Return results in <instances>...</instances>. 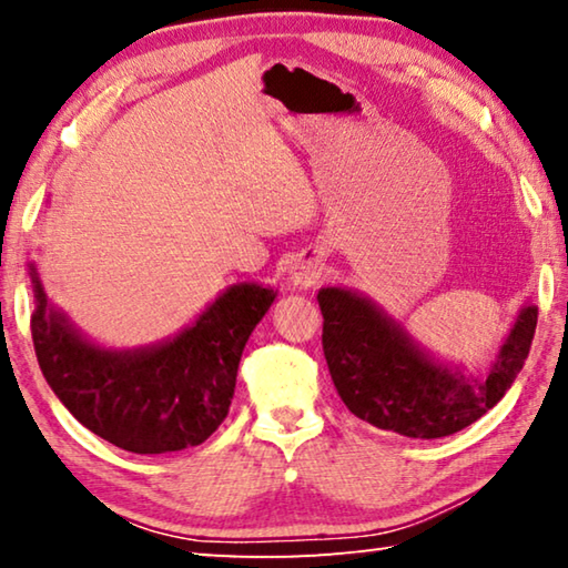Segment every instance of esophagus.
I'll list each match as a JSON object with an SVG mask.
<instances>
[{"mask_svg":"<svg viewBox=\"0 0 568 568\" xmlns=\"http://www.w3.org/2000/svg\"><path fill=\"white\" fill-rule=\"evenodd\" d=\"M321 277V265L313 257H297L291 267V283L295 287H311Z\"/></svg>","mask_w":568,"mask_h":568,"instance_id":"esophagus-1","label":"esophagus"}]
</instances>
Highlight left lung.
<instances>
[{
    "label": "left lung",
    "mask_w": 568,
    "mask_h": 568,
    "mask_svg": "<svg viewBox=\"0 0 568 568\" xmlns=\"http://www.w3.org/2000/svg\"><path fill=\"white\" fill-rule=\"evenodd\" d=\"M323 353L345 406L371 426L408 438H444L506 396L531 348L538 307L526 303L486 378L438 361L368 295L321 287Z\"/></svg>",
    "instance_id": "left-lung-1"
}]
</instances>
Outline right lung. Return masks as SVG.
<instances>
[{
  "label": "right lung",
  "mask_w": 568,
  "mask_h": 568,
  "mask_svg": "<svg viewBox=\"0 0 568 568\" xmlns=\"http://www.w3.org/2000/svg\"><path fill=\"white\" fill-rule=\"evenodd\" d=\"M27 267L32 341L47 383L84 428L132 454L182 450L215 434L250 333L277 297L261 283L230 285L172 338L108 348L50 303L37 263Z\"/></svg>",
  "instance_id": "right-lung-1"
}]
</instances>
